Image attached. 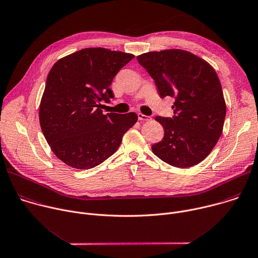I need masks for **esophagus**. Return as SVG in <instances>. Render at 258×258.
Returning a JSON list of instances; mask_svg holds the SVG:
<instances>
[{"instance_id": "esophagus-1", "label": "esophagus", "mask_w": 258, "mask_h": 258, "mask_svg": "<svg viewBox=\"0 0 258 258\" xmlns=\"http://www.w3.org/2000/svg\"><path fill=\"white\" fill-rule=\"evenodd\" d=\"M138 118L139 120H143V121H147V120H150L151 117L148 116V115H145L143 113H138Z\"/></svg>"}]
</instances>
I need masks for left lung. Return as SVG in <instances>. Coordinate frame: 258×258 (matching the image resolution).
I'll return each instance as SVG.
<instances>
[{
  "label": "left lung",
  "instance_id": "8db88e82",
  "mask_svg": "<svg viewBox=\"0 0 258 258\" xmlns=\"http://www.w3.org/2000/svg\"><path fill=\"white\" fill-rule=\"evenodd\" d=\"M155 81L161 98L175 99L173 117L157 116L164 137L152 146L165 163L187 168L205 160L220 139L226 102L214 68L182 49L150 51L137 56Z\"/></svg>",
  "mask_w": 258,
  "mask_h": 258
}]
</instances>
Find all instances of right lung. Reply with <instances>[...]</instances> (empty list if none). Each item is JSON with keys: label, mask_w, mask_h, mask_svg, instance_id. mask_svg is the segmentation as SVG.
<instances>
[{"label": "right lung", "mask_w": 258, "mask_h": 258, "mask_svg": "<svg viewBox=\"0 0 258 258\" xmlns=\"http://www.w3.org/2000/svg\"><path fill=\"white\" fill-rule=\"evenodd\" d=\"M132 53L91 47L58 59L50 69L39 106L43 136L54 155L81 170L113 155L137 122L135 112L103 114L100 101L113 98L109 88Z\"/></svg>", "instance_id": "1"}]
</instances>
